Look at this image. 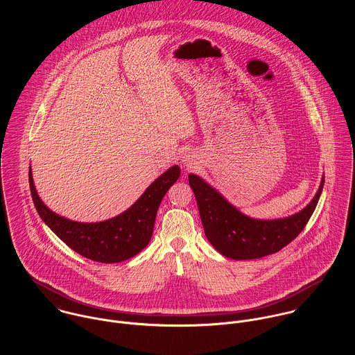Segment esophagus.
I'll return each instance as SVG.
<instances>
[{
	"label": "esophagus",
	"instance_id": "obj_1",
	"mask_svg": "<svg viewBox=\"0 0 355 355\" xmlns=\"http://www.w3.org/2000/svg\"><path fill=\"white\" fill-rule=\"evenodd\" d=\"M193 158H194V157H193V155H190V154L184 155V157H183V164L191 168V166H193V162H194V159H193Z\"/></svg>",
	"mask_w": 355,
	"mask_h": 355
}]
</instances>
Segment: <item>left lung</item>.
<instances>
[{"mask_svg":"<svg viewBox=\"0 0 355 355\" xmlns=\"http://www.w3.org/2000/svg\"><path fill=\"white\" fill-rule=\"evenodd\" d=\"M189 183L197 200L205 235L213 248L232 259H254L277 253L301 234L320 200L324 176L318 191L304 209L277 220L245 216L197 175L190 173Z\"/></svg>","mask_w":355,"mask_h":355,"instance_id":"1","label":"left lung"}]
</instances>
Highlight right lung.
<instances>
[{"label": "right lung", "mask_w": 355, "mask_h": 355, "mask_svg": "<svg viewBox=\"0 0 355 355\" xmlns=\"http://www.w3.org/2000/svg\"><path fill=\"white\" fill-rule=\"evenodd\" d=\"M179 176L180 168L173 165L121 214L100 223H78L55 214L42 202L35 190L31 169L28 172L33 201L46 225L73 252L103 263L125 261L149 245L158 206Z\"/></svg>", "instance_id": "obj_1"}]
</instances>
